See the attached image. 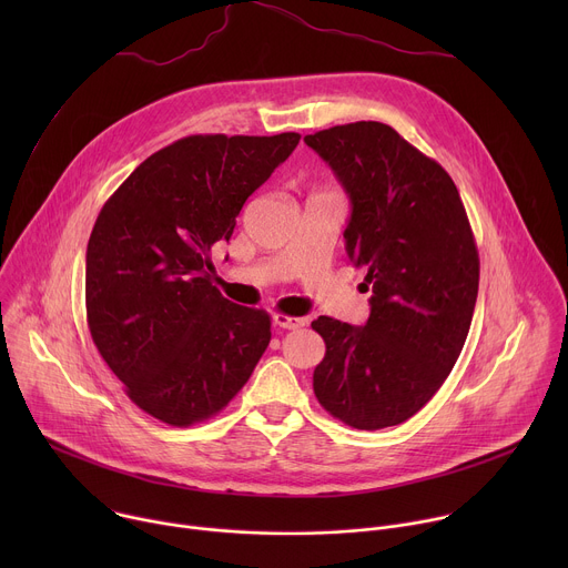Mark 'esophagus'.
<instances>
[{
  "mask_svg": "<svg viewBox=\"0 0 568 568\" xmlns=\"http://www.w3.org/2000/svg\"><path fill=\"white\" fill-rule=\"evenodd\" d=\"M274 323H276L278 328L296 331V328H303V326H305L307 318H303V316H290V314H281V312H276V314H274Z\"/></svg>",
  "mask_w": 568,
  "mask_h": 568,
  "instance_id": "1",
  "label": "esophagus"
}]
</instances>
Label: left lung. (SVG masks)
<instances>
[{
    "instance_id": "obj_1",
    "label": "left lung",
    "mask_w": 568,
    "mask_h": 568,
    "mask_svg": "<svg viewBox=\"0 0 568 568\" xmlns=\"http://www.w3.org/2000/svg\"><path fill=\"white\" fill-rule=\"evenodd\" d=\"M303 141L351 200L346 252L373 290L364 326L312 321L326 342L314 395L348 427H393L434 397L467 339L478 294L471 226L447 171L390 125L357 121Z\"/></svg>"
}]
</instances>
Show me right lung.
Returning <instances> with one entry per match:
<instances>
[{
    "label": "right lung",
    "instance_id": "1",
    "mask_svg": "<svg viewBox=\"0 0 568 568\" xmlns=\"http://www.w3.org/2000/svg\"><path fill=\"white\" fill-rule=\"evenodd\" d=\"M301 134H193L159 152L101 209L88 245L92 339L152 418L189 427L222 412L272 339L265 310L211 283V250Z\"/></svg>",
    "mask_w": 568,
    "mask_h": 568
}]
</instances>
